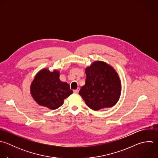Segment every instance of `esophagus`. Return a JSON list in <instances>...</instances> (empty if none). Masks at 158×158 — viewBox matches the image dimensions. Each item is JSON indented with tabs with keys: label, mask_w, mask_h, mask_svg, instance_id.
Wrapping results in <instances>:
<instances>
[{
	"label": "esophagus",
	"mask_w": 158,
	"mask_h": 158,
	"mask_svg": "<svg viewBox=\"0 0 158 158\" xmlns=\"http://www.w3.org/2000/svg\"><path fill=\"white\" fill-rule=\"evenodd\" d=\"M79 88H77V89H76V90H73V92H74V93H76V94H77V93L79 92Z\"/></svg>",
	"instance_id": "esophagus-1"
}]
</instances>
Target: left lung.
I'll return each instance as SVG.
<instances>
[{
  "label": "left lung",
  "instance_id": "1",
  "mask_svg": "<svg viewBox=\"0 0 158 158\" xmlns=\"http://www.w3.org/2000/svg\"><path fill=\"white\" fill-rule=\"evenodd\" d=\"M85 84L79 92L92 110L113 107L121 93V82L115 69L102 61H96L85 69Z\"/></svg>",
  "mask_w": 158,
  "mask_h": 158
}]
</instances>
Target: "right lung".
Instances as JSON below:
<instances>
[{"label":"right lung","instance_id":"1","mask_svg":"<svg viewBox=\"0 0 158 158\" xmlns=\"http://www.w3.org/2000/svg\"><path fill=\"white\" fill-rule=\"evenodd\" d=\"M60 72L48 69L39 71L32 81L30 92L34 100L40 106L56 110L64 103V100L73 94L69 85L60 79Z\"/></svg>","mask_w":158,"mask_h":158}]
</instances>
